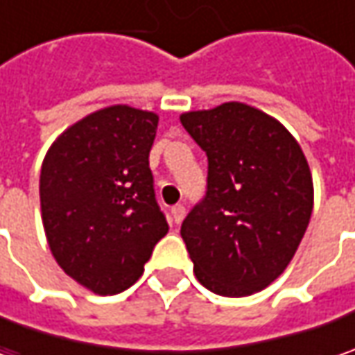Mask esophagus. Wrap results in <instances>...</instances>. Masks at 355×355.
Returning a JSON list of instances; mask_svg holds the SVG:
<instances>
[{"instance_id":"esophagus-1","label":"esophagus","mask_w":355,"mask_h":355,"mask_svg":"<svg viewBox=\"0 0 355 355\" xmlns=\"http://www.w3.org/2000/svg\"><path fill=\"white\" fill-rule=\"evenodd\" d=\"M170 213H171V221H173V223H182L185 217V207L184 205H173Z\"/></svg>"}]
</instances>
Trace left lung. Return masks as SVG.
I'll use <instances>...</instances> for the list:
<instances>
[{
    "instance_id": "left-lung-1",
    "label": "left lung",
    "mask_w": 355,
    "mask_h": 355,
    "mask_svg": "<svg viewBox=\"0 0 355 355\" xmlns=\"http://www.w3.org/2000/svg\"><path fill=\"white\" fill-rule=\"evenodd\" d=\"M207 156V189L182 239L198 280L221 296L266 288L304 237L312 175L298 142L275 118L241 103L182 114Z\"/></svg>"
}]
</instances>
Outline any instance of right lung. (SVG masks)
<instances>
[{"label": "right lung", "mask_w": 355, "mask_h": 355, "mask_svg": "<svg viewBox=\"0 0 355 355\" xmlns=\"http://www.w3.org/2000/svg\"><path fill=\"white\" fill-rule=\"evenodd\" d=\"M156 130L154 112L118 104L62 132L43 159L39 196L51 252L94 294L130 288L168 233L148 159Z\"/></svg>", "instance_id": "1"}]
</instances>
